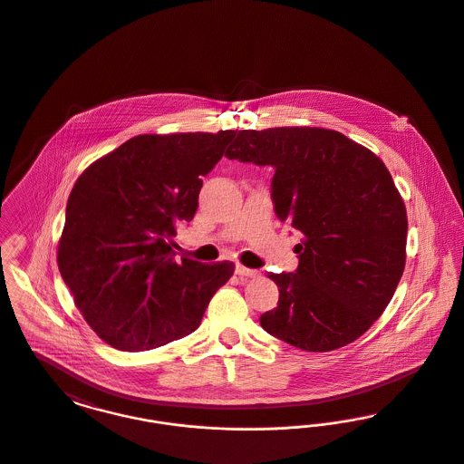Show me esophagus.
I'll list each match as a JSON object with an SVG mask.
<instances>
[{"mask_svg":"<svg viewBox=\"0 0 464 464\" xmlns=\"http://www.w3.org/2000/svg\"><path fill=\"white\" fill-rule=\"evenodd\" d=\"M235 273L238 275V276H245V278H256V276H259V271H256V269H248V267H245V266H237L235 267Z\"/></svg>","mask_w":464,"mask_h":464,"instance_id":"34e87169","label":"esophagus"}]
</instances>
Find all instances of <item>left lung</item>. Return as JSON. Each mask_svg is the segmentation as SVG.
<instances>
[{
    "instance_id": "1",
    "label": "left lung",
    "mask_w": 464,
    "mask_h": 464,
    "mask_svg": "<svg viewBox=\"0 0 464 464\" xmlns=\"http://www.w3.org/2000/svg\"><path fill=\"white\" fill-rule=\"evenodd\" d=\"M226 156L271 167L275 214L304 235L297 269L267 275L280 299L261 327L304 352L353 343L388 306L405 267L407 212L384 163L314 127L240 130Z\"/></svg>"
}]
</instances>
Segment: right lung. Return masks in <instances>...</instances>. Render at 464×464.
Instances as JSON below:
<instances>
[{
	"label": "right lung",
	"mask_w": 464,
	"mask_h": 464,
	"mask_svg": "<svg viewBox=\"0 0 464 464\" xmlns=\"http://www.w3.org/2000/svg\"><path fill=\"white\" fill-rule=\"evenodd\" d=\"M235 130L137 135L78 177L57 263L95 334L148 352L197 331L233 263H177L172 238L193 219L203 180Z\"/></svg>",
	"instance_id": "add662e5"
}]
</instances>
